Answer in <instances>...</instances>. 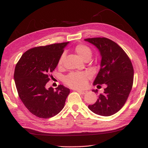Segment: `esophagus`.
I'll return each mask as SVG.
<instances>
[{
  "mask_svg": "<svg viewBox=\"0 0 148 148\" xmlns=\"http://www.w3.org/2000/svg\"><path fill=\"white\" fill-rule=\"evenodd\" d=\"M77 92L78 93L82 94V95H84V94L87 93V91H86V90H77Z\"/></svg>",
  "mask_w": 148,
  "mask_h": 148,
  "instance_id": "34e87169",
  "label": "esophagus"
}]
</instances>
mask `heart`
Returning a JSON list of instances; mask_svg holds the SVG:
<instances>
[{
	"label": "heart",
	"instance_id": "b5f03b06",
	"mask_svg": "<svg viewBox=\"0 0 148 148\" xmlns=\"http://www.w3.org/2000/svg\"><path fill=\"white\" fill-rule=\"evenodd\" d=\"M74 51L77 55L83 60H86L88 58L91 57L92 56V51L90 48L86 45H79L75 47ZM64 59V55H62L60 58L58 65L61 66L63 64ZM90 77V75L87 72L83 73H77V72H71L64 77V82L68 86L74 88H82L86 86L87 83L88 78Z\"/></svg>",
	"mask_w": 148,
	"mask_h": 148
}]
</instances>
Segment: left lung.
<instances>
[{"label":"left lung","instance_id":"obj_1","mask_svg":"<svg viewBox=\"0 0 148 148\" xmlns=\"http://www.w3.org/2000/svg\"><path fill=\"white\" fill-rule=\"evenodd\" d=\"M99 51L100 69L93 85L105 84L106 88L88 108L96 114L109 116L124 106L133 85L134 69L130 58L120 46L105 37L86 39ZM98 93L97 90H92Z\"/></svg>","mask_w":148,"mask_h":148}]
</instances>
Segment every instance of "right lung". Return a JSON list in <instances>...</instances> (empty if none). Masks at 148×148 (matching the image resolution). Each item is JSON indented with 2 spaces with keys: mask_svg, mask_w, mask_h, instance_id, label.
<instances>
[{
  "mask_svg": "<svg viewBox=\"0 0 148 148\" xmlns=\"http://www.w3.org/2000/svg\"><path fill=\"white\" fill-rule=\"evenodd\" d=\"M69 42L29 49L16 65L14 79L22 102L35 116L49 118L64 108L70 90L64 85L46 88L49 74L55 70Z\"/></svg>",
  "mask_w": 148,
  "mask_h": 148,
  "instance_id": "1",
  "label": "right lung"
}]
</instances>
